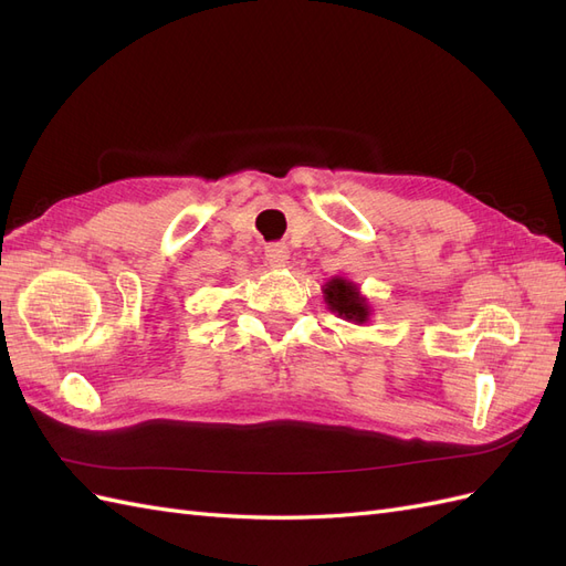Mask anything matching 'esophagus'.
I'll return each instance as SVG.
<instances>
[{
  "mask_svg": "<svg viewBox=\"0 0 566 566\" xmlns=\"http://www.w3.org/2000/svg\"><path fill=\"white\" fill-rule=\"evenodd\" d=\"M264 256H266V262H269L271 266H283V264L287 262L290 250H287L285 243H271V245H266Z\"/></svg>",
  "mask_w": 566,
  "mask_h": 566,
  "instance_id": "esophagus-1",
  "label": "esophagus"
}]
</instances>
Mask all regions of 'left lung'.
Returning <instances> with one entry per match:
<instances>
[{"label":"left lung","mask_w":566,"mask_h":566,"mask_svg":"<svg viewBox=\"0 0 566 566\" xmlns=\"http://www.w3.org/2000/svg\"><path fill=\"white\" fill-rule=\"evenodd\" d=\"M323 300L328 304V310L333 314H337L339 318H345L354 325H364L370 321L373 316V306L366 300V295H361V290L349 279L342 276H333L323 287Z\"/></svg>","instance_id":"1"}]
</instances>
